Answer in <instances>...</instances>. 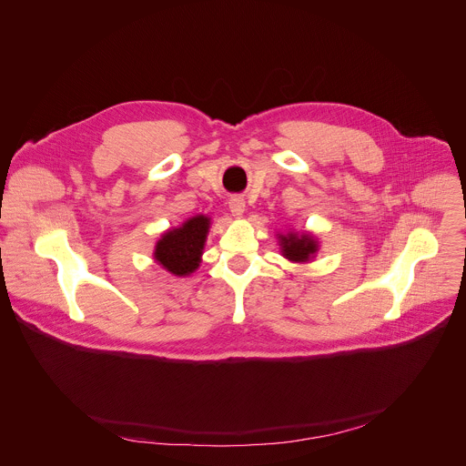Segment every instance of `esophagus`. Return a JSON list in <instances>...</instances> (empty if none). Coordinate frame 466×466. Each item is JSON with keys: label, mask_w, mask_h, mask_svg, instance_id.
Returning a JSON list of instances; mask_svg holds the SVG:
<instances>
[{"label": "esophagus", "mask_w": 466, "mask_h": 466, "mask_svg": "<svg viewBox=\"0 0 466 466\" xmlns=\"http://www.w3.org/2000/svg\"><path fill=\"white\" fill-rule=\"evenodd\" d=\"M228 208L232 212V216L241 218L245 212V198L241 195H232L230 201H228Z\"/></svg>", "instance_id": "1"}]
</instances>
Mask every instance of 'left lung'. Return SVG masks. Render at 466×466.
Masks as SVG:
<instances>
[{"label": "left lung", "instance_id": "obj_1", "mask_svg": "<svg viewBox=\"0 0 466 466\" xmlns=\"http://www.w3.org/2000/svg\"><path fill=\"white\" fill-rule=\"evenodd\" d=\"M279 243H280L282 256L288 258L289 261H297V263L309 261L311 258H315V254L319 250V241L309 232L279 234Z\"/></svg>", "mask_w": 466, "mask_h": 466}]
</instances>
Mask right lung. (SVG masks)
<instances>
[{"label": "right lung", "mask_w": 466, "mask_h": 466, "mask_svg": "<svg viewBox=\"0 0 466 466\" xmlns=\"http://www.w3.org/2000/svg\"><path fill=\"white\" fill-rule=\"evenodd\" d=\"M210 218L195 216L178 228H171L157 241L155 259L175 277L191 275L201 263Z\"/></svg>", "instance_id": "obj_1"}]
</instances>
